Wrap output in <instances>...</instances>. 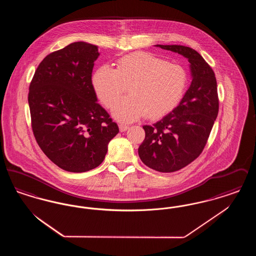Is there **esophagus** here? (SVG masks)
Returning <instances> with one entry per match:
<instances>
[{
    "label": "esophagus",
    "mask_w": 256,
    "mask_h": 256,
    "mask_svg": "<svg viewBox=\"0 0 256 256\" xmlns=\"http://www.w3.org/2000/svg\"><path fill=\"white\" fill-rule=\"evenodd\" d=\"M128 128V124H119V130H120V132H126V130Z\"/></svg>",
    "instance_id": "1"
}]
</instances>
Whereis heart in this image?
Listing matches in <instances>:
<instances>
[{
  "label": "heart",
  "instance_id": "obj_1",
  "mask_svg": "<svg viewBox=\"0 0 256 256\" xmlns=\"http://www.w3.org/2000/svg\"><path fill=\"white\" fill-rule=\"evenodd\" d=\"M92 84L106 108L113 106L128 88L130 95L116 104L112 115L121 122H134L144 115L158 119L174 110L187 89L188 73L180 64L139 52L121 58L116 69L100 67Z\"/></svg>",
  "mask_w": 256,
  "mask_h": 256
}]
</instances>
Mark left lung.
Wrapping results in <instances>:
<instances>
[{"label": "left lung", "mask_w": 256, "mask_h": 256, "mask_svg": "<svg viewBox=\"0 0 256 256\" xmlns=\"http://www.w3.org/2000/svg\"><path fill=\"white\" fill-rule=\"evenodd\" d=\"M182 54L190 63L192 82L180 104L152 126H144L145 139L138 148L142 162L152 170H180L200 156L219 112L215 73L194 49L156 45Z\"/></svg>", "instance_id": "8db88e82"}]
</instances>
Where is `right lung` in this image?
<instances>
[{
  "label": "right lung",
  "mask_w": 256,
  "mask_h": 256,
  "mask_svg": "<svg viewBox=\"0 0 256 256\" xmlns=\"http://www.w3.org/2000/svg\"><path fill=\"white\" fill-rule=\"evenodd\" d=\"M98 47L74 42L50 52L30 84L28 106L37 144L60 168L84 172L106 158L119 128L97 102L92 84Z\"/></svg>",
  "instance_id": "obj_1"
}]
</instances>
